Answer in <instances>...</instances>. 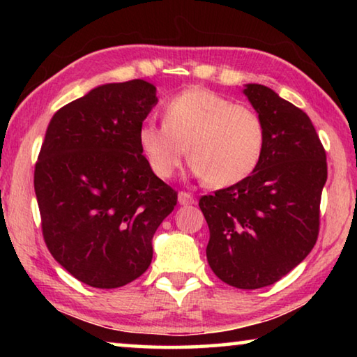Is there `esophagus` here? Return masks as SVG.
Returning a JSON list of instances; mask_svg holds the SVG:
<instances>
[{
	"label": "esophagus",
	"mask_w": 357,
	"mask_h": 357,
	"mask_svg": "<svg viewBox=\"0 0 357 357\" xmlns=\"http://www.w3.org/2000/svg\"><path fill=\"white\" fill-rule=\"evenodd\" d=\"M178 202H179V204H183V206H187V204L195 203V198H193V195H190L189 192H179Z\"/></svg>",
	"instance_id": "obj_1"
}]
</instances>
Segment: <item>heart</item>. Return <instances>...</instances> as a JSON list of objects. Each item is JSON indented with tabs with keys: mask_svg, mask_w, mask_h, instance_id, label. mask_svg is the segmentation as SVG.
Instances as JSON below:
<instances>
[{
	"mask_svg": "<svg viewBox=\"0 0 357 357\" xmlns=\"http://www.w3.org/2000/svg\"><path fill=\"white\" fill-rule=\"evenodd\" d=\"M264 142L263 119L253 108L204 88L174 96L164 108V123L144 121L138 129V143L157 178L170 179L189 154L192 173L217 189L249 178Z\"/></svg>",
	"mask_w": 357,
	"mask_h": 357,
	"instance_id": "1",
	"label": "heart"
}]
</instances>
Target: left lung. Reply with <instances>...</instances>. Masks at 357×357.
Masks as SVG:
<instances>
[{
  "label": "left lung",
  "instance_id": "8db88e82",
  "mask_svg": "<svg viewBox=\"0 0 357 357\" xmlns=\"http://www.w3.org/2000/svg\"><path fill=\"white\" fill-rule=\"evenodd\" d=\"M244 94L264 124L261 160L249 178L198 204L211 269L228 285L257 289L280 280L315 245L328 164L301 108L263 84H245Z\"/></svg>",
  "mask_w": 357,
  "mask_h": 357
}]
</instances>
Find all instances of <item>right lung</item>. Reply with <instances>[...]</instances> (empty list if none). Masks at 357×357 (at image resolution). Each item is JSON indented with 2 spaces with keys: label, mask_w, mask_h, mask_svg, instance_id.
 I'll list each match as a JSON object with an SVG mask.
<instances>
[{
  "label": "right lung",
  "mask_w": 357,
  "mask_h": 357,
  "mask_svg": "<svg viewBox=\"0 0 357 357\" xmlns=\"http://www.w3.org/2000/svg\"><path fill=\"white\" fill-rule=\"evenodd\" d=\"M157 104L144 80L102 84L53 114L34 168L44 241L89 287L128 285L149 268L153 236L178 193L151 170L138 129Z\"/></svg>",
  "instance_id": "right-lung-1"
}]
</instances>
